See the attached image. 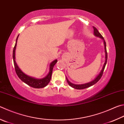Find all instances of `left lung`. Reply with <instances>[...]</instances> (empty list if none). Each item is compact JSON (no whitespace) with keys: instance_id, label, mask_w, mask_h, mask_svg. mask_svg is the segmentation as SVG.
<instances>
[{"instance_id":"8db88e82","label":"left lung","mask_w":124,"mask_h":124,"mask_svg":"<svg viewBox=\"0 0 124 124\" xmlns=\"http://www.w3.org/2000/svg\"><path fill=\"white\" fill-rule=\"evenodd\" d=\"M93 29H94V35L96 37H99L100 39H102L103 40V44H104V46H105V63L103 65L102 68L101 69V70L99 73V74L96 76V78H94V80L91 81V82L86 83V84H81V85H76V84H74L73 83H71L68 80V78L66 77V79H67V81L68 82V84L70 86H71V87L74 88L76 89H85V88H88L89 87L92 86V85H94V84H95L96 82H97L99 80L101 76H102V74H103V72L104 71V69L105 68L106 64L107 63V50H106V42L103 39V37H102V36L100 34V33L99 32L98 30H97L95 27L93 26Z\"/></svg>"}]
</instances>
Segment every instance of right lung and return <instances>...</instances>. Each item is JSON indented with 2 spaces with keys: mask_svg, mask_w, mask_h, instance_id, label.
I'll use <instances>...</instances> for the list:
<instances>
[{
  "mask_svg": "<svg viewBox=\"0 0 124 124\" xmlns=\"http://www.w3.org/2000/svg\"><path fill=\"white\" fill-rule=\"evenodd\" d=\"M19 37V35L16 40V44L14 46L13 50V63H14V66L17 75L18 76V78L21 79L22 81L25 83L26 84L29 85V86H31L35 88H42L45 87L48 85L49 82L50 81L51 75H52L53 70V68L54 67L55 64L57 63V60H54L53 62L50 63V65H49V71L48 74L45 76L44 78H36L33 77H31L30 76H28L24 74L23 71H22L21 69L19 68L16 62V49L17 46V42L18 40V38Z\"/></svg>",
  "mask_w": 124,
  "mask_h": 124,
  "instance_id": "right-lung-1",
  "label": "right lung"
}]
</instances>
